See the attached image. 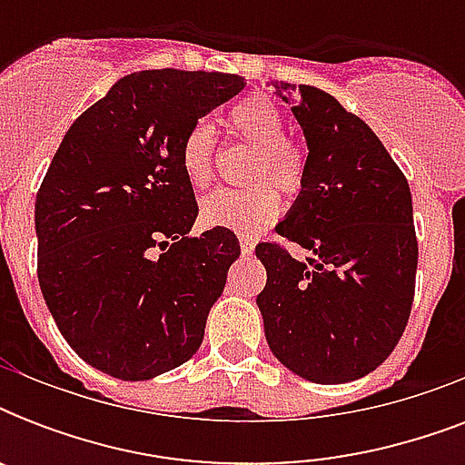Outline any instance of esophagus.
Returning <instances> with one entry per match:
<instances>
[{
	"mask_svg": "<svg viewBox=\"0 0 465 465\" xmlns=\"http://www.w3.org/2000/svg\"><path fill=\"white\" fill-rule=\"evenodd\" d=\"M239 243H241V251H243V255L253 253L255 241L251 239V236H246V233H239Z\"/></svg>",
	"mask_w": 465,
	"mask_h": 465,
	"instance_id": "obj_1",
	"label": "esophagus"
}]
</instances>
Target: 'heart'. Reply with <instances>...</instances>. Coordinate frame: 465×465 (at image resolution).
Returning a JSON list of instances; mask_svg holds the SVG:
<instances>
[{
    "label": "heart",
    "instance_id": "b5f03b06",
    "mask_svg": "<svg viewBox=\"0 0 465 465\" xmlns=\"http://www.w3.org/2000/svg\"><path fill=\"white\" fill-rule=\"evenodd\" d=\"M229 130L255 147L251 161L253 185L248 188H217L200 203V219L207 226H222L233 232H255L277 217L280 195L299 193L306 175V154L297 142L284 137V115L268 96H248L232 105L226 115ZM181 168L190 185L203 188L212 178L214 166V130L207 120H197L181 142ZM270 180L273 182L269 183Z\"/></svg>",
    "mask_w": 465,
    "mask_h": 465
}]
</instances>
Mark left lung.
Here are the masks:
<instances>
[{"mask_svg": "<svg viewBox=\"0 0 465 465\" xmlns=\"http://www.w3.org/2000/svg\"><path fill=\"white\" fill-rule=\"evenodd\" d=\"M304 130L302 193L277 224L306 258L258 243L268 270L255 304L284 367L313 383L374 371L403 335L415 297L418 239L403 171L371 127L325 91L275 84Z\"/></svg>", "mask_w": 465, "mask_h": 465, "instance_id": "left-lung-1", "label": "left lung"}]
</instances>
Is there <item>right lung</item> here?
Segmentation results:
<instances>
[{
	"instance_id": "add662e5",
	"label": "right lung",
	"mask_w": 465,
	"mask_h": 465,
	"mask_svg": "<svg viewBox=\"0 0 465 465\" xmlns=\"http://www.w3.org/2000/svg\"><path fill=\"white\" fill-rule=\"evenodd\" d=\"M243 76L147 69L123 76L64 134L35 197L38 282L86 364L144 381L197 352L241 255L236 233L190 236L197 203L181 142Z\"/></svg>"
}]
</instances>
